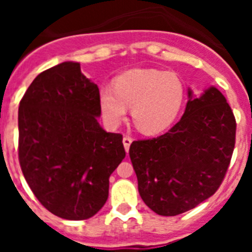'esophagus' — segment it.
Masks as SVG:
<instances>
[{
  "label": "esophagus",
  "instance_id": "1",
  "mask_svg": "<svg viewBox=\"0 0 252 252\" xmlns=\"http://www.w3.org/2000/svg\"><path fill=\"white\" fill-rule=\"evenodd\" d=\"M122 142H124V146H125V150H126V153H128V149H130V145L131 142H132V139L128 136H125L124 140H122Z\"/></svg>",
  "mask_w": 252,
  "mask_h": 252
}]
</instances>
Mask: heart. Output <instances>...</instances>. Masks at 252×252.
Wrapping results in <instances>:
<instances>
[{"instance_id": "obj_1", "label": "heart", "mask_w": 252, "mask_h": 252, "mask_svg": "<svg viewBox=\"0 0 252 252\" xmlns=\"http://www.w3.org/2000/svg\"><path fill=\"white\" fill-rule=\"evenodd\" d=\"M184 99L183 82L173 72L133 69L117 77L113 88L99 91L101 112L111 126H117L131 107L133 124L153 135L168 128L177 119Z\"/></svg>"}]
</instances>
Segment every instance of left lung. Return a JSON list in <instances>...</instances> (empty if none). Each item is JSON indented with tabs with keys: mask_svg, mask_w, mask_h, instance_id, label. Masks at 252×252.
Segmentation results:
<instances>
[{
	"mask_svg": "<svg viewBox=\"0 0 252 252\" xmlns=\"http://www.w3.org/2000/svg\"><path fill=\"white\" fill-rule=\"evenodd\" d=\"M182 119L164 135L137 140L130 159L142 201L160 216H177L217 192L232 158L236 120L217 88L188 90Z\"/></svg>",
	"mask_w": 252,
	"mask_h": 252,
	"instance_id": "8db88e82",
	"label": "left lung"
}]
</instances>
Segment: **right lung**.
Returning a JSON list of instances; mask_svg holds the SVG:
<instances>
[{"instance_id": "1", "label": "right lung", "mask_w": 252, "mask_h": 252, "mask_svg": "<svg viewBox=\"0 0 252 252\" xmlns=\"http://www.w3.org/2000/svg\"><path fill=\"white\" fill-rule=\"evenodd\" d=\"M97 84L64 62L35 78L19 107V161L49 212L81 221L108 198L110 175L126 157L121 133L106 132Z\"/></svg>"}]
</instances>
